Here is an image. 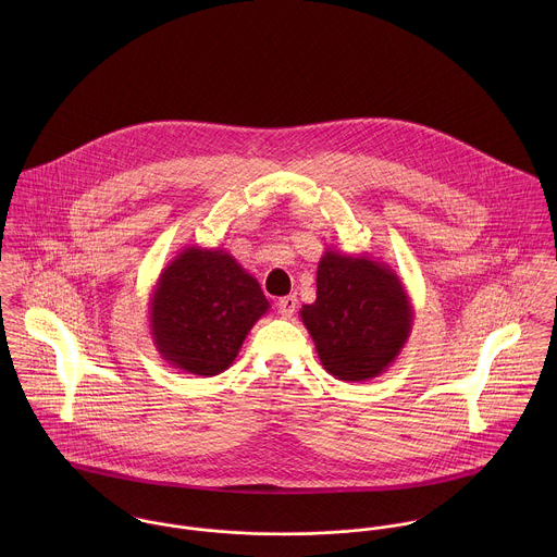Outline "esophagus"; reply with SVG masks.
<instances>
[{
	"label": "esophagus",
	"instance_id": "1",
	"mask_svg": "<svg viewBox=\"0 0 557 557\" xmlns=\"http://www.w3.org/2000/svg\"><path fill=\"white\" fill-rule=\"evenodd\" d=\"M298 309V298L296 296H285L278 300V313L285 319L294 318Z\"/></svg>",
	"mask_w": 557,
	"mask_h": 557
}]
</instances>
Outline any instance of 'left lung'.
<instances>
[{
  "mask_svg": "<svg viewBox=\"0 0 557 557\" xmlns=\"http://www.w3.org/2000/svg\"><path fill=\"white\" fill-rule=\"evenodd\" d=\"M323 369L343 382L384 373L405 347L413 309L397 272L364 255L325 248L318 298L300 311Z\"/></svg>",
  "mask_w": 557,
  "mask_h": 557,
  "instance_id": "8db88e82",
  "label": "left lung"
}]
</instances>
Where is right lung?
Masks as SVG:
<instances>
[{"instance_id":"obj_1","label":"right lung","mask_w":557,"mask_h":557,"mask_svg":"<svg viewBox=\"0 0 557 557\" xmlns=\"http://www.w3.org/2000/svg\"><path fill=\"white\" fill-rule=\"evenodd\" d=\"M270 302L259 283L221 248L184 246L162 268L150 298V330L175 369L212 377L232 367Z\"/></svg>"}]
</instances>
